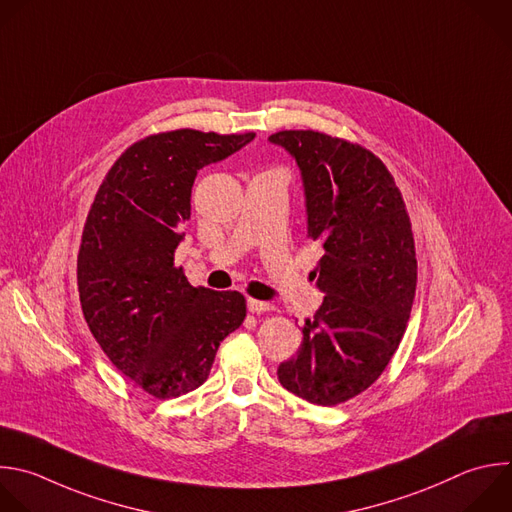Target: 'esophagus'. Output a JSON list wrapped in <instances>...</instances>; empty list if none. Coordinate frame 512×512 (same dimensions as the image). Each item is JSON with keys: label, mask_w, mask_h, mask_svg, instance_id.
Here are the masks:
<instances>
[{"label": "esophagus", "mask_w": 512, "mask_h": 512, "mask_svg": "<svg viewBox=\"0 0 512 512\" xmlns=\"http://www.w3.org/2000/svg\"><path fill=\"white\" fill-rule=\"evenodd\" d=\"M247 307L251 313H265V311H273L271 303L265 301H257V299H247Z\"/></svg>", "instance_id": "1"}]
</instances>
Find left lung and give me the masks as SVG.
I'll return each instance as SVG.
<instances>
[{
  "mask_svg": "<svg viewBox=\"0 0 512 512\" xmlns=\"http://www.w3.org/2000/svg\"><path fill=\"white\" fill-rule=\"evenodd\" d=\"M269 140L301 168L307 231L321 249L313 277L325 293L277 376L311 404H344L382 376L408 327L418 267L412 223L390 170L362 144L317 130H279Z\"/></svg>",
  "mask_w": 512,
  "mask_h": 512,
  "instance_id": "1",
  "label": "left lung"
}]
</instances>
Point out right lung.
<instances>
[{
    "label": "right lung",
    "instance_id": "right-lung-1",
    "mask_svg": "<svg viewBox=\"0 0 512 512\" xmlns=\"http://www.w3.org/2000/svg\"><path fill=\"white\" fill-rule=\"evenodd\" d=\"M253 138L195 128L150 134L118 156L90 207L78 251L84 319L116 370L158 400L205 384L221 342L247 315L243 293L193 287L175 249L197 170Z\"/></svg>",
    "mask_w": 512,
    "mask_h": 512
}]
</instances>
